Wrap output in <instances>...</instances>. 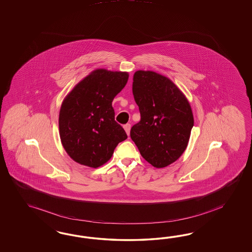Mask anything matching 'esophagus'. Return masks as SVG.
<instances>
[{
    "mask_svg": "<svg viewBox=\"0 0 252 252\" xmlns=\"http://www.w3.org/2000/svg\"><path fill=\"white\" fill-rule=\"evenodd\" d=\"M124 128L126 130V134H127V136H129L130 129H131V125H130V124H126V125H125V126H124Z\"/></svg>",
    "mask_w": 252,
    "mask_h": 252,
    "instance_id": "esophagus-1",
    "label": "esophagus"
}]
</instances>
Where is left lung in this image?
<instances>
[{"label": "left lung", "mask_w": 252, "mask_h": 252, "mask_svg": "<svg viewBox=\"0 0 252 252\" xmlns=\"http://www.w3.org/2000/svg\"><path fill=\"white\" fill-rule=\"evenodd\" d=\"M132 91L140 121L130 137L148 162L166 167L187 149L194 126L190 104L169 78L153 71H137Z\"/></svg>", "instance_id": "left-lung-1"}]
</instances>
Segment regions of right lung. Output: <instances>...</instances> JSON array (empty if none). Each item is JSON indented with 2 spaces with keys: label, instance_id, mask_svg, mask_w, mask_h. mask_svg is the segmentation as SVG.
<instances>
[{
  "label": "right lung",
  "instance_id": "obj_1",
  "mask_svg": "<svg viewBox=\"0 0 252 252\" xmlns=\"http://www.w3.org/2000/svg\"><path fill=\"white\" fill-rule=\"evenodd\" d=\"M128 73L94 70L71 91L62 103V144L73 160L97 168L111 159L118 143L127 138L115 120L113 99L128 80Z\"/></svg>",
  "mask_w": 252,
  "mask_h": 252
}]
</instances>
